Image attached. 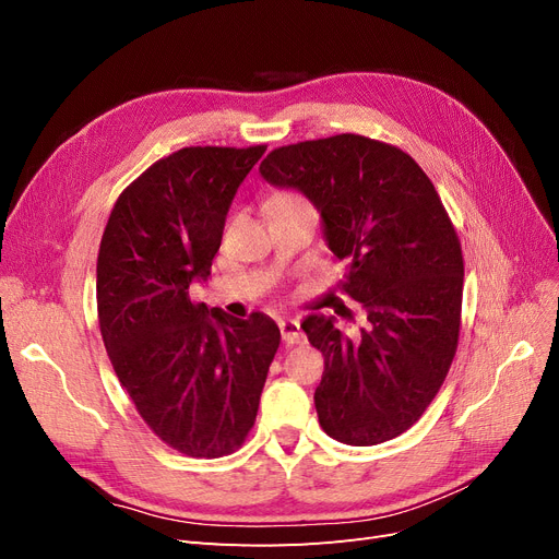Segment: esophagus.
<instances>
[{
    "mask_svg": "<svg viewBox=\"0 0 559 559\" xmlns=\"http://www.w3.org/2000/svg\"><path fill=\"white\" fill-rule=\"evenodd\" d=\"M277 324H280V331H282V341L286 345H302V343H306V333H302V329H300L296 319L284 317V319L277 321Z\"/></svg>",
    "mask_w": 559,
    "mask_h": 559,
    "instance_id": "esophagus-1",
    "label": "esophagus"
}]
</instances>
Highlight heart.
<instances>
[{"instance_id":"1","label":"heart","mask_w":559,"mask_h":559,"mask_svg":"<svg viewBox=\"0 0 559 559\" xmlns=\"http://www.w3.org/2000/svg\"><path fill=\"white\" fill-rule=\"evenodd\" d=\"M273 200H296V198H292V195H277V198H273Z\"/></svg>"}]
</instances>
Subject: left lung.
I'll use <instances>...</instances> for the list:
<instances>
[{
	"label": "left lung",
	"instance_id": "1",
	"mask_svg": "<svg viewBox=\"0 0 559 559\" xmlns=\"http://www.w3.org/2000/svg\"><path fill=\"white\" fill-rule=\"evenodd\" d=\"M259 173L317 207L329 249L347 261L343 289L368 317L359 341L335 317L302 319L324 354L319 425L347 445L392 441L427 411L460 341L464 259L443 202L408 154L361 134L275 148Z\"/></svg>",
	"mask_w": 559,
	"mask_h": 559
}]
</instances>
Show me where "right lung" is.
<instances>
[{"label": "right lung", "instance_id": "1", "mask_svg": "<svg viewBox=\"0 0 559 559\" xmlns=\"http://www.w3.org/2000/svg\"><path fill=\"white\" fill-rule=\"evenodd\" d=\"M265 146H186L116 200L97 253V317L111 366L160 441L224 456L253 427L280 329L193 302L226 214Z\"/></svg>", "mask_w": 559, "mask_h": 559}]
</instances>
